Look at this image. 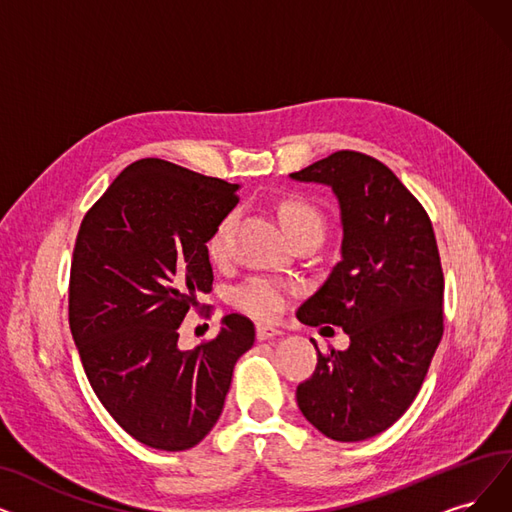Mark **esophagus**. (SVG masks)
<instances>
[{
	"mask_svg": "<svg viewBox=\"0 0 512 512\" xmlns=\"http://www.w3.org/2000/svg\"><path fill=\"white\" fill-rule=\"evenodd\" d=\"M283 332L281 330H277L275 325H269V323H258L256 325V336H258V340H271V338H277V336H281Z\"/></svg>",
	"mask_w": 512,
	"mask_h": 512,
	"instance_id": "obj_1",
	"label": "esophagus"
}]
</instances>
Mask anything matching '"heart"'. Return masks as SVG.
Masks as SVG:
<instances>
[{
	"mask_svg": "<svg viewBox=\"0 0 512 512\" xmlns=\"http://www.w3.org/2000/svg\"><path fill=\"white\" fill-rule=\"evenodd\" d=\"M279 218L283 222L285 233L290 239L304 235V233H315L321 237L323 233V214L302 197H290L281 201L279 206ZM235 222V214H227L212 231L208 239V254L212 260L220 262L229 254V239L231 229ZM288 296V288L285 283L273 277H252L245 283H241L235 290V302L245 311H252L256 315H275L281 311V306Z\"/></svg>",
	"mask_w": 512,
	"mask_h": 512,
	"instance_id": "heart-1",
	"label": "heart"
}]
</instances>
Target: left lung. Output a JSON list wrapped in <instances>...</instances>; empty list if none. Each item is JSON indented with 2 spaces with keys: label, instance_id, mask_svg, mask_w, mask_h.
<instances>
[{
  "label": "left lung",
  "instance_id": "1",
  "mask_svg": "<svg viewBox=\"0 0 512 512\" xmlns=\"http://www.w3.org/2000/svg\"><path fill=\"white\" fill-rule=\"evenodd\" d=\"M330 187L340 210V262L296 317L349 334V349L321 355L296 401L325 437L370 439L416 399L443 336V271L433 224L384 163L338 151L290 174Z\"/></svg>",
  "mask_w": 512,
  "mask_h": 512
}]
</instances>
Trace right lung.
<instances>
[{"label": "right lung", "instance_id": "right-lung-1", "mask_svg": "<svg viewBox=\"0 0 512 512\" xmlns=\"http://www.w3.org/2000/svg\"><path fill=\"white\" fill-rule=\"evenodd\" d=\"M239 185L163 159L121 172L81 222L69 325L96 397L136 441L185 452L222 414L237 359L254 346L248 317L182 351L178 327L212 290L208 239L237 206Z\"/></svg>", "mask_w": 512, "mask_h": 512}]
</instances>
